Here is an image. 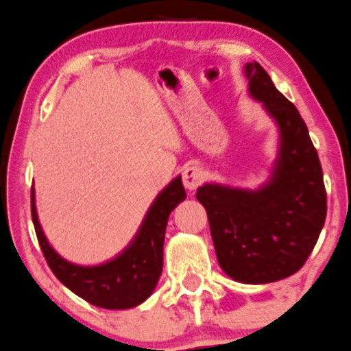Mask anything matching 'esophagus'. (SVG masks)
Here are the masks:
<instances>
[{
	"instance_id": "1",
	"label": "esophagus",
	"mask_w": 351,
	"mask_h": 351,
	"mask_svg": "<svg viewBox=\"0 0 351 351\" xmlns=\"http://www.w3.org/2000/svg\"><path fill=\"white\" fill-rule=\"evenodd\" d=\"M182 178H183V185H185L186 190L193 191L204 183V171H202L198 166H186V168L182 171Z\"/></svg>"
}]
</instances>
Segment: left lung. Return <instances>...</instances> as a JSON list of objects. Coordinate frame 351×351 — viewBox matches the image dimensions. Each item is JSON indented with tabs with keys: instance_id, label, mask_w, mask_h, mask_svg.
Wrapping results in <instances>:
<instances>
[{
	"instance_id": "1",
	"label": "left lung",
	"mask_w": 351,
	"mask_h": 351,
	"mask_svg": "<svg viewBox=\"0 0 351 351\" xmlns=\"http://www.w3.org/2000/svg\"><path fill=\"white\" fill-rule=\"evenodd\" d=\"M249 92L276 119L281 149L272 178L259 190L198 188L217 259L225 274L245 284L289 278L304 265L326 219L323 169L308 128L293 102L257 62L245 65Z\"/></svg>"
}]
</instances>
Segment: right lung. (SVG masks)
<instances>
[{"label":"right lung","instance_id":"obj_1","mask_svg":"<svg viewBox=\"0 0 351 351\" xmlns=\"http://www.w3.org/2000/svg\"><path fill=\"white\" fill-rule=\"evenodd\" d=\"M186 198L182 178H175L158 195L131 245L110 263L94 267L70 264L47 242L35 208L32 188V219L40 249L57 279L72 293L104 309H128L149 298L163 269V242L169 213Z\"/></svg>","mask_w":351,"mask_h":351}]
</instances>
